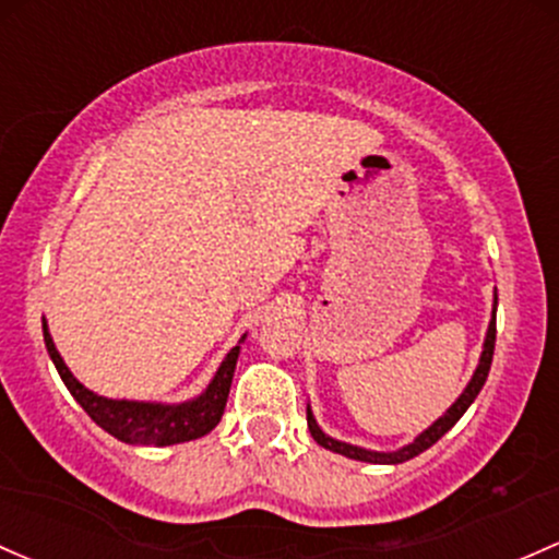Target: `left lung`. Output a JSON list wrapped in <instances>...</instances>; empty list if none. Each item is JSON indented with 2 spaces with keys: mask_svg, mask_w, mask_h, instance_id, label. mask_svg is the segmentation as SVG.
I'll return each mask as SVG.
<instances>
[{
  "mask_svg": "<svg viewBox=\"0 0 559 559\" xmlns=\"http://www.w3.org/2000/svg\"><path fill=\"white\" fill-rule=\"evenodd\" d=\"M492 350H496V310H492V321L490 326H487V337H485V350H481V358H479V367L477 372H474L472 383L466 385V391L457 396V402L452 404L448 413L442 415L433 426H428L426 431L420 433L418 439H415L413 444H407V448L396 450V452H372V450H361V448H354V444H345V442H334L332 437H326L324 431H321L319 426H316L313 415H310L308 409V428H310V437L316 439V442L321 444V448L337 452V455H345V457H354V461H364V463H404L409 461V457L420 455L423 450H428L431 444H437L439 439L444 437V433L450 431L452 426H455L457 420H461V415L466 413L468 407H472V402L477 399V393L481 391V385H485L487 380V372H490V364H492Z\"/></svg>",
  "mask_w": 559,
  "mask_h": 559,
  "instance_id": "1",
  "label": "left lung"
}]
</instances>
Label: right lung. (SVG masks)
<instances>
[{
  "label": "right lung",
  "instance_id": "right-lung-1",
  "mask_svg": "<svg viewBox=\"0 0 559 559\" xmlns=\"http://www.w3.org/2000/svg\"><path fill=\"white\" fill-rule=\"evenodd\" d=\"M43 332L47 354H50L58 374H61V380L69 388V393L78 399L80 407L85 409L104 431L122 439V442L144 444V448H166V444L190 442V439L203 437V433H209L211 428L222 420L240 345H235L230 354H227L219 372H216V378L211 380V385L205 388V393H201L198 399L185 404H144L115 402V399H104L96 396L93 391H87V388L69 372L67 364H63L61 354H58L56 345H52V337L50 332H47L45 321Z\"/></svg>",
  "mask_w": 559,
  "mask_h": 559
}]
</instances>
